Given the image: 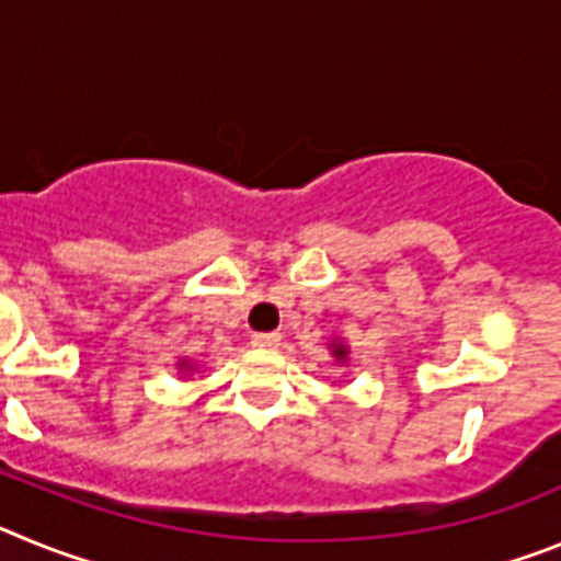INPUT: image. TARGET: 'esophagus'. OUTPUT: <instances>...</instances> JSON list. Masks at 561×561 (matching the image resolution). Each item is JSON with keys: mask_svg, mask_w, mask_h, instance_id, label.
I'll return each instance as SVG.
<instances>
[{"mask_svg": "<svg viewBox=\"0 0 561 561\" xmlns=\"http://www.w3.org/2000/svg\"><path fill=\"white\" fill-rule=\"evenodd\" d=\"M252 345L255 348H277L280 345V334L270 331V334H252Z\"/></svg>", "mask_w": 561, "mask_h": 561, "instance_id": "34e87169", "label": "esophagus"}]
</instances>
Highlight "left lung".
<instances>
[{"mask_svg":"<svg viewBox=\"0 0 561 561\" xmlns=\"http://www.w3.org/2000/svg\"><path fill=\"white\" fill-rule=\"evenodd\" d=\"M334 354L340 356V359H342V356H345V348H342V345H336V348H334Z\"/></svg>","mask_w":561,"mask_h":561,"instance_id":"left-lung-1","label":"left lung"}]
</instances>
